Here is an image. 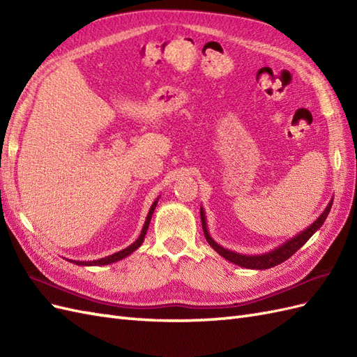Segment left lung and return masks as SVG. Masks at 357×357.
<instances>
[{"label": "left lung", "mask_w": 357, "mask_h": 357, "mask_svg": "<svg viewBox=\"0 0 357 357\" xmlns=\"http://www.w3.org/2000/svg\"><path fill=\"white\" fill-rule=\"evenodd\" d=\"M332 202H333V198L326 205L325 211H323L319 215V218L308 226V228H305L304 231H301L298 235L291 236V238L287 240L286 243L280 244L278 247L274 248V250L262 253V255H241V253H236V252L229 250V248H225L220 244L215 243L211 238V235L208 232L207 218H205V211L201 207L202 231H204V235H205V240H207L208 244L214 248V250L218 252L220 256H223L226 261H229V262L238 265V266H243V268H248V269H268V268H273L275 265H280L282 262H284L286 259H289L295 252H298L299 248L304 245L311 238V236L314 235L321 228V225L325 223L328 214L331 211Z\"/></svg>", "instance_id": "left-lung-1"}]
</instances>
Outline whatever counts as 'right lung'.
Here are the masks:
<instances>
[{
  "instance_id": "right-lung-1",
  "label": "right lung",
  "mask_w": 357,
  "mask_h": 357,
  "mask_svg": "<svg viewBox=\"0 0 357 357\" xmlns=\"http://www.w3.org/2000/svg\"><path fill=\"white\" fill-rule=\"evenodd\" d=\"M158 201H159V198H156V201L152 204V207H150V210H149V213H147L146 222H144V226H143V229H142V234H139L138 238H137L131 245H128L126 248H123V250L117 252V253H113V255H110V256L96 259V261H88V262H84V261H73V259H66V261H68V262H71V264H74V265H82V266H101V265H110V264H114V262H117V261H122V259L128 257L129 255H132V253L137 250V248H138L139 245H142L143 241H144V236H146V232H147V229H149L150 220H152V215H153V211H155L156 205H158Z\"/></svg>"
}]
</instances>
